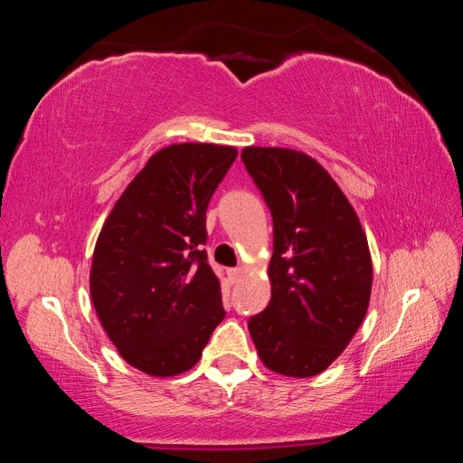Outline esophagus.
<instances>
[{"instance_id": "1", "label": "esophagus", "mask_w": 463, "mask_h": 463, "mask_svg": "<svg viewBox=\"0 0 463 463\" xmlns=\"http://www.w3.org/2000/svg\"><path fill=\"white\" fill-rule=\"evenodd\" d=\"M242 273H245V269H242V268H234V269H231V278H232L234 281H239V279L242 278Z\"/></svg>"}]
</instances>
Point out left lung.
<instances>
[{
    "instance_id": "obj_1",
    "label": "left lung",
    "mask_w": 463,
    "mask_h": 463,
    "mask_svg": "<svg viewBox=\"0 0 463 463\" xmlns=\"http://www.w3.org/2000/svg\"><path fill=\"white\" fill-rule=\"evenodd\" d=\"M273 218L271 300L249 333L268 370L312 378L362 326L372 294V255L354 206L310 155L281 146L241 153Z\"/></svg>"
}]
</instances>
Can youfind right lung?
<instances>
[{
	"instance_id": "obj_1",
	"label": "right lung",
	"mask_w": 463,
	"mask_h": 463,
	"mask_svg": "<svg viewBox=\"0 0 463 463\" xmlns=\"http://www.w3.org/2000/svg\"><path fill=\"white\" fill-rule=\"evenodd\" d=\"M237 155L210 143L161 148L101 226L90 271L93 308L124 362L146 375L194 367L226 315L202 245L208 202Z\"/></svg>"
}]
</instances>
